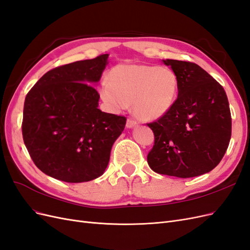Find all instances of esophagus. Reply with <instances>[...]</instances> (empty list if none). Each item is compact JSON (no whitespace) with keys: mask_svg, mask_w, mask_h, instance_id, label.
Returning <instances> with one entry per match:
<instances>
[{"mask_svg":"<svg viewBox=\"0 0 250 250\" xmlns=\"http://www.w3.org/2000/svg\"><path fill=\"white\" fill-rule=\"evenodd\" d=\"M137 125H138L137 121H134L132 119H128L127 120V122H126V127L127 128H133V127H135Z\"/></svg>","mask_w":250,"mask_h":250,"instance_id":"1","label":"esophagus"}]
</instances>
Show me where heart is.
Wrapping results in <instances>:
<instances>
[{"mask_svg":"<svg viewBox=\"0 0 250 250\" xmlns=\"http://www.w3.org/2000/svg\"><path fill=\"white\" fill-rule=\"evenodd\" d=\"M101 99L113 110L132 102L133 113L142 121H155L173 107L178 94V77L170 67L120 64L100 84Z\"/></svg>","mask_w":250,"mask_h":250,"instance_id":"b5f03b06","label":"heart"}]
</instances>
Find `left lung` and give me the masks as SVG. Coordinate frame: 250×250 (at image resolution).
Instances as JSON below:
<instances>
[{
  "mask_svg": "<svg viewBox=\"0 0 250 250\" xmlns=\"http://www.w3.org/2000/svg\"><path fill=\"white\" fill-rule=\"evenodd\" d=\"M163 62L177 75L178 97L168 113L148 124L154 133V145L147 162L158 174L199 176L213 170L229 147L231 116L228 96L198 64Z\"/></svg>",
  "mask_w": 250,
  "mask_h": 250,
  "instance_id": "obj_1",
  "label": "left lung"
}]
</instances>
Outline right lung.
I'll return each instance as SVG.
<instances>
[{
  "instance_id": "1",
  "label": "right lung",
  "mask_w": 250,
  "mask_h": 250,
  "mask_svg": "<svg viewBox=\"0 0 250 250\" xmlns=\"http://www.w3.org/2000/svg\"><path fill=\"white\" fill-rule=\"evenodd\" d=\"M108 54L80 60L47 72L29 90L21 132L35 166L65 183L101 176L126 118L103 112L95 83Z\"/></svg>"
}]
</instances>
